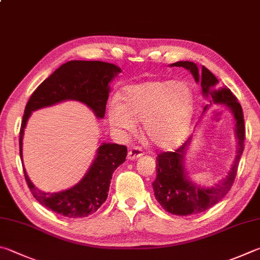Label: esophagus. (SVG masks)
I'll return each mask as SVG.
<instances>
[{"label": "esophagus", "instance_id": "obj_1", "mask_svg": "<svg viewBox=\"0 0 260 260\" xmlns=\"http://www.w3.org/2000/svg\"><path fill=\"white\" fill-rule=\"evenodd\" d=\"M141 155H143L142 149H141V148H136V146H134V148H131V149H129L128 154H127V158H128L129 160H134V159L140 158Z\"/></svg>", "mask_w": 260, "mask_h": 260}]
</instances>
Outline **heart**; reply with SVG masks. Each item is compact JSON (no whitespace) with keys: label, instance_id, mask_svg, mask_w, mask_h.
Masks as SVG:
<instances>
[{"label":"heart","instance_id":"heart-1","mask_svg":"<svg viewBox=\"0 0 260 260\" xmlns=\"http://www.w3.org/2000/svg\"><path fill=\"white\" fill-rule=\"evenodd\" d=\"M119 101L110 103L108 117L120 133H132L135 120H143L145 135L160 149L176 148L188 134L196 99L186 82L166 79L127 85Z\"/></svg>","mask_w":260,"mask_h":260}]
</instances>
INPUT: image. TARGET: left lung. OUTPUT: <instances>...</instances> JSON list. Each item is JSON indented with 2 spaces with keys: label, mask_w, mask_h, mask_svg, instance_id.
Masks as SVG:
<instances>
[{
  "label": "left lung",
  "mask_w": 260,
  "mask_h": 260,
  "mask_svg": "<svg viewBox=\"0 0 260 260\" xmlns=\"http://www.w3.org/2000/svg\"><path fill=\"white\" fill-rule=\"evenodd\" d=\"M183 67L187 69L194 77L197 83H200L204 96L216 105H225L233 114L235 119V136L238 140L237 155L230 172L223 179L212 186H200L188 179L184 167V159L191 138L181 148L174 152H161L157 157V176L152 183L154 197L162 208L174 215L187 216L194 215L209 209L228 194L237 176L240 158L244 150L245 127L243 111L237 98L228 87H219L218 79L210 70L202 66L201 70L191 61H178L171 67ZM205 107L204 112L208 109Z\"/></svg>",
  "instance_id": "8db88e82"
}]
</instances>
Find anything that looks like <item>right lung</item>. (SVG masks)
Wrapping results in <instances>:
<instances>
[{
	"label": "right lung",
	"instance_id": "obj_1",
	"mask_svg": "<svg viewBox=\"0 0 260 260\" xmlns=\"http://www.w3.org/2000/svg\"><path fill=\"white\" fill-rule=\"evenodd\" d=\"M121 72L114 63L103 61L73 60L63 63L37 87L28 100L22 117L19 148L22 161V139L31 112L56 103L75 100L86 105L99 119L106 114L111 83ZM127 148L116 143H102L96 157L79 183L68 190L46 193L30 182L26 169L23 174L31 194L42 206L69 218L87 217L107 200L112 174L125 161Z\"/></svg>",
	"mask_w": 260,
	"mask_h": 260
}]
</instances>
